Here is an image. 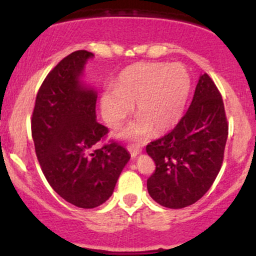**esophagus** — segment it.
I'll list each match as a JSON object with an SVG mask.
<instances>
[{
	"label": "esophagus",
	"mask_w": 256,
	"mask_h": 256,
	"mask_svg": "<svg viewBox=\"0 0 256 256\" xmlns=\"http://www.w3.org/2000/svg\"><path fill=\"white\" fill-rule=\"evenodd\" d=\"M128 150L130 152V154H131V156H132V158H136L137 155L140 154V150H142V149L138 148V146H128Z\"/></svg>",
	"instance_id": "1"
}]
</instances>
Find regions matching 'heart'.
Segmentation results:
<instances>
[{
    "instance_id": "1",
    "label": "heart",
    "mask_w": 256,
    "mask_h": 256,
    "mask_svg": "<svg viewBox=\"0 0 256 256\" xmlns=\"http://www.w3.org/2000/svg\"><path fill=\"white\" fill-rule=\"evenodd\" d=\"M116 89L101 95L104 122L118 128L136 104L137 118L122 130L128 140H142L150 134L171 130L180 120L192 90V78L182 64L140 62L120 72Z\"/></svg>"
}]
</instances>
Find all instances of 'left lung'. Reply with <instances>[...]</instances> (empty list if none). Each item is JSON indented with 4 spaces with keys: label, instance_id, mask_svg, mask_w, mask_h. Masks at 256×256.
<instances>
[{
    "label": "left lung",
    "instance_id": "left-lung-1",
    "mask_svg": "<svg viewBox=\"0 0 256 256\" xmlns=\"http://www.w3.org/2000/svg\"><path fill=\"white\" fill-rule=\"evenodd\" d=\"M228 134L222 98L204 73L189 110L176 128L146 146L155 162V171L146 180L152 198L173 210L198 201L222 168Z\"/></svg>",
    "mask_w": 256,
    "mask_h": 256
}]
</instances>
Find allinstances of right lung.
<instances>
[{
    "instance_id": "obj_1",
    "label": "right lung",
    "mask_w": 256,
    "mask_h": 256,
    "mask_svg": "<svg viewBox=\"0 0 256 256\" xmlns=\"http://www.w3.org/2000/svg\"><path fill=\"white\" fill-rule=\"evenodd\" d=\"M94 54L67 55L38 90L31 119L34 150L43 174L64 200L79 208H95L113 194L130 154L116 140L98 148L108 128L96 122L98 94L80 82Z\"/></svg>"
}]
</instances>
